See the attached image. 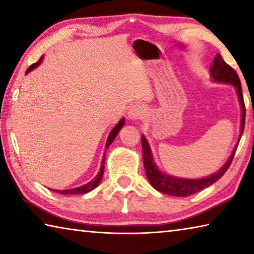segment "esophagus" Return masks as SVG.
<instances>
[{
	"mask_svg": "<svg viewBox=\"0 0 254 254\" xmlns=\"http://www.w3.org/2000/svg\"><path fill=\"white\" fill-rule=\"evenodd\" d=\"M145 112V109L143 107V105L141 104H136V105H133L130 111H128L127 113V117L130 120H132V121H135V120H139L143 117Z\"/></svg>",
	"mask_w": 254,
	"mask_h": 254,
	"instance_id": "esophagus-1",
	"label": "esophagus"
}]
</instances>
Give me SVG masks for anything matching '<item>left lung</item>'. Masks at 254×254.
I'll return each mask as SVG.
<instances>
[{
  "mask_svg": "<svg viewBox=\"0 0 254 254\" xmlns=\"http://www.w3.org/2000/svg\"><path fill=\"white\" fill-rule=\"evenodd\" d=\"M210 76L214 81L217 83H224V84H231L233 85L236 93H238L241 109H242V119H241V134L244 130V123H246V106H244V100H243V94H242V87H241V81L236 71L231 66L223 60L222 56L217 54L215 56L213 60V65L210 66ZM240 142V140L238 141ZM141 143H142V151H143V165L145 169V175L149 183L151 184V186L157 189L158 191L163 192V194L171 195V196H177V197H186L189 195L195 194L203 190L204 188L210 186L214 183H216L223 175L226 173V170L229 169L231 166L232 160H233L234 154L238 148V144L235 145L233 152L229 158V160L222 168L213 175L208 176V177L201 178V179H186V178H176L173 176L166 175L161 173L158 169L156 163L153 162V158L151 154V150H150L149 143L145 137L142 135L141 136Z\"/></svg>",
  "mask_w": 254,
  "mask_h": 254,
  "instance_id": "obj_1",
  "label": "left lung"
}]
</instances>
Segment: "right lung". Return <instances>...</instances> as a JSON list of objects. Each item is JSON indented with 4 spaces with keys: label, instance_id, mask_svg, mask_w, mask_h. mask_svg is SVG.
Returning a JSON list of instances; mask_svg holds the SVG:
<instances>
[{
    "label": "right lung",
    "instance_id": "right-lung-1",
    "mask_svg": "<svg viewBox=\"0 0 254 254\" xmlns=\"http://www.w3.org/2000/svg\"><path fill=\"white\" fill-rule=\"evenodd\" d=\"M42 62V57L39 59V62H37V63H34V64H32L31 66H30L28 69H27V74L29 71H31L32 69H34V68L36 67H38L40 65V63ZM124 126V119H121L120 120V122L117 124V126H115L114 127H113V130L111 131V133H110V135H109V137H107V140H106V145H105V149H107L111 145V143L113 142L114 141V139H115V136L118 135V133L120 132V130H121V127ZM104 162H105V154H104V157H103V159H102V165H101V170L98 171V174L96 175V177L94 178L93 180H91V182L89 183H87L86 185H83V186H80V187H76V188H71V189H66V190H57V189H53L54 191H56V192H59V194H63V195H76V194H86V192H88V191H91V190H93L94 188H95L98 184H100V182L102 180V177H103V173H104Z\"/></svg>",
    "mask_w": 254,
    "mask_h": 254
}]
</instances>
